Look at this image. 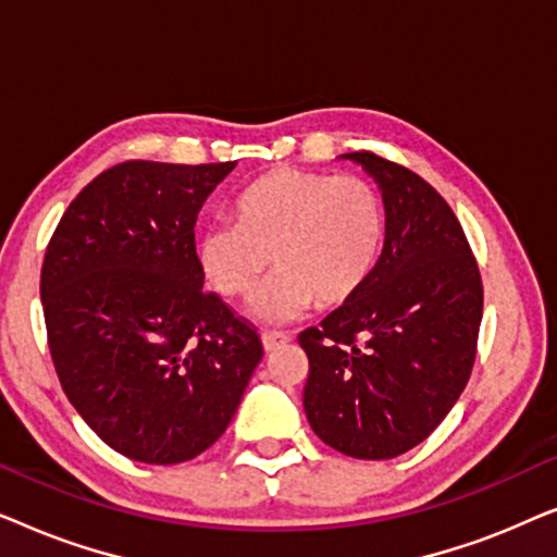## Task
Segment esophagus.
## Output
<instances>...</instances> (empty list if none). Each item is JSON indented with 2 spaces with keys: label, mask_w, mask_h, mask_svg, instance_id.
Segmentation results:
<instances>
[{
  "label": "esophagus",
  "mask_w": 557,
  "mask_h": 557,
  "mask_svg": "<svg viewBox=\"0 0 557 557\" xmlns=\"http://www.w3.org/2000/svg\"><path fill=\"white\" fill-rule=\"evenodd\" d=\"M288 339H292V337H288V334H284V332H263L261 334V342H263L265 352H273V349H278L281 345H286Z\"/></svg>",
  "instance_id": "obj_1"
}]
</instances>
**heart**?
Segmentation results:
<instances>
[{
  "instance_id": "1",
  "label": "heart",
  "mask_w": 557,
  "mask_h": 557,
  "mask_svg": "<svg viewBox=\"0 0 557 557\" xmlns=\"http://www.w3.org/2000/svg\"><path fill=\"white\" fill-rule=\"evenodd\" d=\"M385 243L377 189L355 174L276 170L243 189L235 223L197 238L205 278L227 299H248L269 263L276 273L253 299V317L292 322L311 304L339 307L375 271Z\"/></svg>"
}]
</instances>
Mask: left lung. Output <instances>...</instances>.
I'll list each match as a JSON object with an SVG mask.
<instances>
[{"label": "left lung", "mask_w": 557, "mask_h": 557, "mask_svg": "<svg viewBox=\"0 0 557 557\" xmlns=\"http://www.w3.org/2000/svg\"><path fill=\"white\" fill-rule=\"evenodd\" d=\"M375 180L380 261L360 292L299 334L304 413L326 446L393 459L431 436L467 387L482 324V276L454 210L429 182L370 151L342 154Z\"/></svg>", "instance_id": "1"}]
</instances>
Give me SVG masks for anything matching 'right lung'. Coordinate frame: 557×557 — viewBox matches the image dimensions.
Returning a JSON list of instances; mask_svg holds the SVG:
<instances>
[{
    "label": "right lung",
    "instance_id": "obj_1",
    "mask_svg": "<svg viewBox=\"0 0 557 557\" xmlns=\"http://www.w3.org/2000/svg\"><path fill=\"white\" fill-rule=\"evenodd\" d=\"M235 162H124L67 205L40 296L60 385L113 451L195 459L223 436L263 347L202 292L195 223Z\"/></svg>",
    "mask_w": 557,
    "mask_h": 557
}]
</instances>
